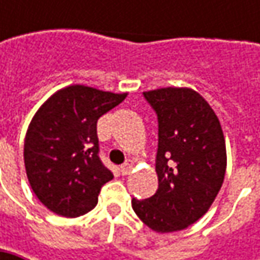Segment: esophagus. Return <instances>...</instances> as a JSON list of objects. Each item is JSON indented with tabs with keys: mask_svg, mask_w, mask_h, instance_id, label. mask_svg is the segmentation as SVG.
I'll return each instance as SVG.
<instances>
[{
	"mask_svg": "<svg viewBox=\"0 0 260 260\" xmlns=\"http://www.w3.org/2000/svg\"><path fill=\"white\" fill-rule=\"evenodd\" d=\"M133 168H135V162L133 160H127L124 165L120 166V172H121V175H130Z\"/></svg>",
	"mask_w": 260,
	"mask_h": 260,
	"instance_id": "1",
	"label": "esophagus"
}]
</instances>
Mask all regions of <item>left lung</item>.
I'll use <instances>...</instances> for the list:
<instances>
[{
	"label": "left lung",
	"mask_w": 260,
	"mask_h": 260,
	"mask_svg": "<svg viewBox=\"0 0 260 260\" xmlns=\"http://www.w3.org/2000/svg\"><path fill=\"white\" fill-rule=\"evenodd\" d=\"M157 114L159 186L146 200H132L137 217L156 233H172L198 221L224 181L227 153L214 110L191 88L143 92Z\"/></svg>",
	"instance_id": "8db88e82"
}]
</instances>
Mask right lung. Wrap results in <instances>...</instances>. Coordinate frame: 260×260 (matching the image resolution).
<instances>
[{
    "mask_svg": "<svg viewBox=\"0 0 260 260\" xmlns=\"http://www.w3.org/2000/svg\"><path fill=\"white\" fill-rule=\"evenodd\" d=\"M125 96L76 84L56 91L36 111L25 133V174L52 213L75 218L96 205L101 186L113 179L98 156L96 121Z\"/></svg>",
    "mask_w": 260,
    "mask_h": 260,
    "instance_id": "add662e5",
    "label": "right lung"
}]
</instances>
